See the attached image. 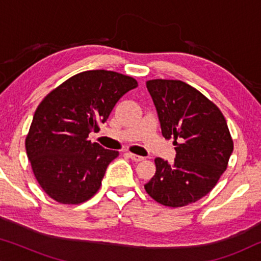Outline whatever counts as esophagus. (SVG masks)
<instances>
[{"label":"esophagus","instance_id":"34e87169","mask_svg":"<svg viewBox=\"0 0 261 261\" xmlns=\"http://www.w3.org/2000/svg\"><path fill=\"white\" fill-rule=\"evenodd\" d=\"M127 155L129 156V158L133 160V162H142V160H144L145 158L144 156H141V155H138V154H134V153H130V152H128L127 153Z\"/></svg>","mask_w":261,"mask_h":261}]
</instances>
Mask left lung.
Listing matches in <instances>:
<instances>
[{
	"label": "left lung",
	"mask_w": 261,
	"mask_h": 261,
	"mask_svg": "<svg viewBox=\"0 0 261 261\" xmlns=\"http://www.w3.org/2000/svg\"><path fill=\"white\" fill-rule=\"evenodd\" d=\"M158 112L163 137L173 139L176 158H155V173L145 190L160 204L179 208L213 190L233 152L227 121L215 103L177 80L146 82Z\"/></svg>",
	"instance_id": "obj_1"
}]
</instances>
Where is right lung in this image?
Returning a JSON list of instances; mask_svg holds the SVG:
<instances>
[{"instance_id": "right-lung-1", "label": "right lung", "mask_w": 261, "mask_h": 261, "mask_svg": "<svg viewBox=\"0 0 261 261\" xmlns=\"http://www.w3.org/2000/svg\"><path fill=\"white\" fill-rule=\"evenodd\" d=\"M138 87L133 77L107 70L77 73L38 106L26 152L42 190L62 204H81L101 188L107 167L119 155L89 140L117 101Z\"/></svg>"}]
</instances>
